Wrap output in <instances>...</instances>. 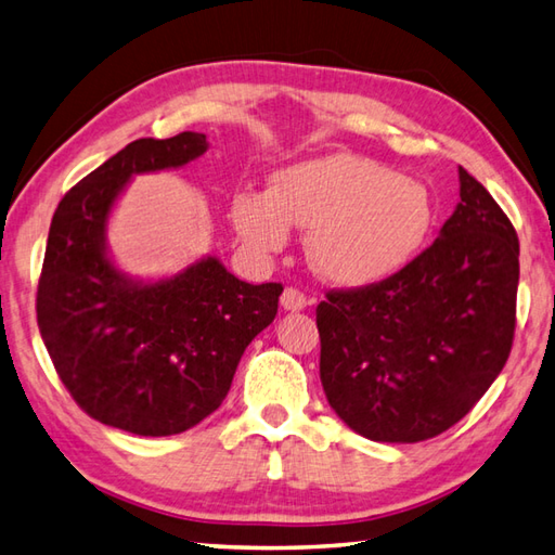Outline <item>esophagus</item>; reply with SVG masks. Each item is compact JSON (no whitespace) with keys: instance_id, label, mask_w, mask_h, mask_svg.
Segmentation results:
<instances>
[{"instance_id":"34e87169","label":"esophagus","mask_w":555,"mask_h":555,"mask_svg":"<svg viewBox=\"0 0 555 555\" xmlns=\"http://www.w3.org/2000/svg\"><path fill=\"white\" fill-rule=\"evenodd\" d=\"M281 305H284V310L288 312H300L310 305V300L305 298V293H300L298 288H286L284 296H281Z\"/></svg>"}]
</instances>
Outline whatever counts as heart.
Returning a JSON list of instances; mask_svg holds the SVG:
<instances>
[{
	"mask_svg": "<svg viewBox=\"0 0 555 555\" xmlns=\"http://www.w3.org/2000/svg\"><path fill=\"white\" fill-rule=\"evenodd\" d=\"M427 185L367 157L336 152L279 171L269 193H238L231 219L257 253H276L291 227L310 229L320 276L360 288L398 274L431 229Z\"/></svg>",
	"mask_w": 555,
	"mask_h": 555,
	"instance_id": "1",
	"label": "heart"
}]
</instances>
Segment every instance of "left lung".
Segmentation results:
<instances>
[{"mask_svg": "<svg viewBox=\"0 0 555 555\" xmlns=\"http://www.w3.org/2000/svg\"><path fill=\"white\" fill-rule=\"evenodd\" d=\"M427 250L379 284L317 305L320 376L352 431L417 443L451 429L511 356L520 243L475 176Z\"/></svg>", "mask_w": 555, "mask_h": 555, "instance_id": "left-lung-1", "label": "left lung"}]
</instances>
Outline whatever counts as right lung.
Returning <instances> with one entry per match:
<instances>
[{"label": "right lung", "instance_id": "right-lung-1", "mask_svg": "<svg viewBox=\"0 0 555 555\" xmlns=\"http://www.w3.org/2000/svg\"><path fill=\"white\" fill-rule=\"evenodd\" d=\"M205 133L140 138L59 203L38 284V326L59 379L92 420L138 436L195 427L227 398L250 340L274 322L284 286H253L217 257L143 281L112 262V207L135 173L205 155Z\"/></svg>", "mask_w": 555, "mask_h": 555}]
</instances>
